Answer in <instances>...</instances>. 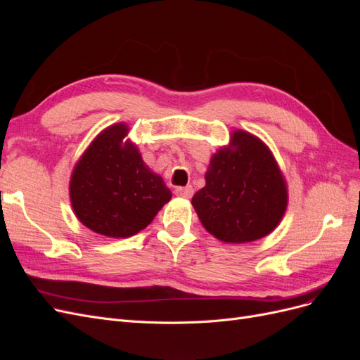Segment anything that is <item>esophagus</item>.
Segmentation results:
<instances>
[{
  "label": "esophagus",
  "mask_w": 360,
  "mask_h": 360,
  "mask_svg": "<svg viewBox=\"0 0 360 360\" xmlns=\"http://www.w3.org/2000/svg\"><path fill=\"white\" fill-rule=\"evenodd\" d=\"M176 195L180 198H192L193 195V188L186 186V188H176Z\"/></svg>",
  "instance_id": "1"
}]
</instances>
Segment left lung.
Returning <instances> with one entry per match:
<instances>
[{
  "label": "left lung",
  "mask_w": 360,
  "mask_h": 360,
  "mask_svg": "<svg viewBox=\"0 0 360 360\" xmlns=\"http://www.w3.org/2000/svg\"><path fill=\"white\" fill-rule=\"evenodd\" d=\"M192 205L217 240L254 242L269 236L284 217L287 181L263 141L238 129L230 144L212 156L205 186L193 195Z\"/></svg>",
  "instance_id": "1"
}]
</instances>
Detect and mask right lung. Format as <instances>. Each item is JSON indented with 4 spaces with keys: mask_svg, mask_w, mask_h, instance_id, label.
I'll list each match as a JSON object with an SVG mask.
<instances>
[{
    "mask_svg": "<svg viewBox=\"0 0 360 360\" xmlns=\"http://www.w3.org/2000/svg\"><path fill=\"white\" fill-rule=\"evenodd\" d=\"M129 126L115 123L103 129L76 162L69 192L72 209L91 231L126 238L151 224L171 200V191L159 174L126 139Z\"/></svg>",
    "mask_w": 360,
    "mask_h": 360,
    "instance_id": "right-lung-1",
    "label": "right lung"
}]
</instances>
